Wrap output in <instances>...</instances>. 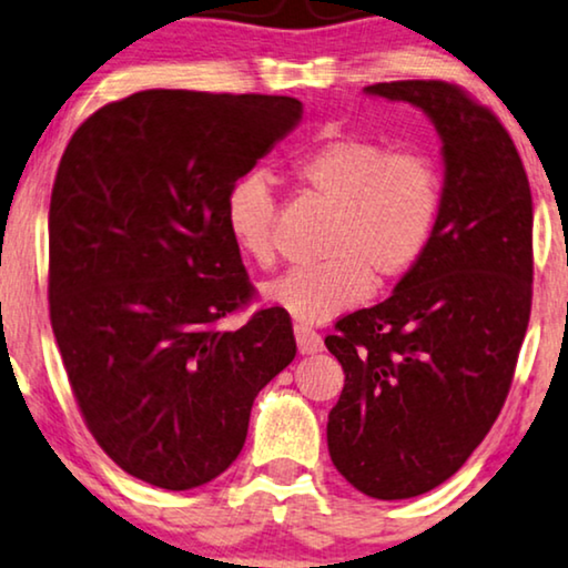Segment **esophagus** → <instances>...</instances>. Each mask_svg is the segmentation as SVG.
I'll use <instances>...</instances> for the list:
<instances>
[{"instance_id":"34e87169","label":"esophagus","mask_w":568,"mask_h":568,"mask_svg":"<svg viewBox=\"0 0 568 568\" xmlns=\"http://www.w3.org/2000/svg\"><path fill=\"white\" fill-rule=\"evenodd\" d=\"M294 336H297L300 354H317V352H323L321 333H315L313 328H307V325H302V323L294 325Z\"/></svg>"}]
</instances>
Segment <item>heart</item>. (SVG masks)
<instances>
[{"instance_id": "b5f03b06", "label": "heart", "mask_w": 568, "mask_h": 568, "mask_svg": "<svg viewBox=\"0 0 568 568\" xmlns=\"http://www.w3.org/2000/svg\"><path fill=\"white\" fill-rule=\"evenodd\" d=\"M294 189L325 201L321 255L266 286V297L302 323L359 305L369 286L406 278L429 251L445 201L439 165L424 152H393L375 139L333 134L294 154ZM276 199L268 178L245 173L222 199L224 230L240 253L268 268L276 258Z\"/></svg>"}]
</instances>
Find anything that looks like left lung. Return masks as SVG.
Segmentation results:
<instances>
[{
	"label": "left lung",
	"instance_id": "8db88e82",
	"mask_svg": "<svg viewBox=\"0 0 568 568\" xmlns=\"http://www.w3.org/2000/svg\"><path fill=\"white\" fill-rule=\"evenodd\" d=\"M437 126L445 201L429 251L375 307L325 336L346 372L328 414L336 470L410 499L463 468L507 400L532 305V193L504 123L460 84L377 82Z\"/></svg>",
	"mask_w": 568,
	"mask_h": 568
}]
</instances>
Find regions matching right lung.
<instances>
[{
  "label": "right lung",
  "mask_w": 568,
  "mask_h": 568,
  "mask_svg": "<svg viewBox=\"0 0 568 568\" xmlns=\"http://www.w3.org/2000/svg\"><path fill=\"white\" fill-rule=\"evenodd\" d=\"M286 95L144 90L69 139L49 209V310L88 429L144 484L185 491L245 445L255 395L297 354L222 222L235 178L290 134Z\"/></svg>",
  "instance_id": "add662e5"
}]
</instances>
